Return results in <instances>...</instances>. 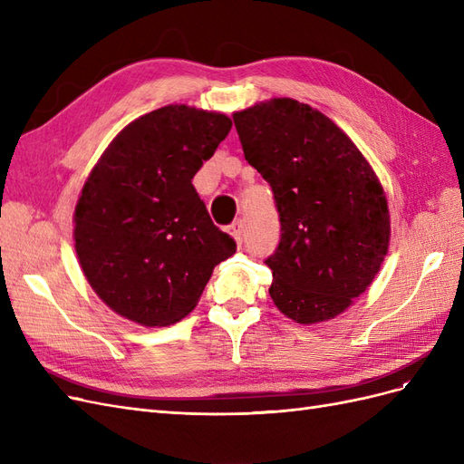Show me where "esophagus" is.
I'll list each match as a JSON object with an SVG mask.
<instances>
[{"label":"esophagus","instance_id":"1","mask_svg":"<svg viewBox=\"0 0 464 464\" xmlns=\"http://www.w3.org/2000/svg\"><path fill=\"white\" fill-rule=\"evenodd\" d=\"M228 232H230V236L234 237V240H236L237 244H242V237H244V220L240 218V220L232 222L230 227H228Z\"/></svg>","mask_w":464,"mask_h":464}]
</instances>
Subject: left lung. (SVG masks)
I'll use <instances>...</instances> for the list:
<instances>
[{
  "instance_id": "1",
  "label": "left lung",
  "mask_w": 464,
  "mask_h": 464,
  "mask_svg": "<svg viewBox=\"0 0 464 464\" xmlns=\"http://www.w3.org/2000/svg\"><path fill=\"white\" fill-rule=\"evenodd\" d=\"M232 118L280 217V242L265 259L275 305L302 325L336 317L366 292L389 249V208L373 168L310 104L273 98Z\"/></svg>"
}]
</instances>
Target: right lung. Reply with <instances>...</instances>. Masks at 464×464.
I'll use <instances>...</instances> for the list:
<instances>
[{
    "instance_id": "right-lung-1",
    "label": "right lung",
    "mask_w": 464,
    "mask_h": 464,
    "mask_svg": "<svg viewBox=\"0 0 464 464\" xmlns=\"http://www.w3.org/2000/svg\"><path fill=\"white\" fill-rule=\"evenodd\" d=\"M220 111L170 104L137 118L92 168L75 207V251L110 310L166 327L198 305L215 266L236 254L191 179L228 135Z\"/></svg>"
}]
</instances>
